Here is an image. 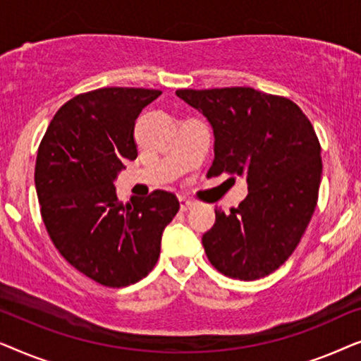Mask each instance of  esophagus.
<instances>
[{
  "mask_svg": "<svg viewBox=\"0 0 361 361\" xmlns=\"http://www.w3.org/2000/svg\"><path fill=\"white\" fill-rule=\"evenodd\" d=\"M179 202H180V210H182V212L190 210L192 207L195 205V202H194V200H189V199H180Z\"/></svg>",
  "mask_w": 361,
  "mask_h": 361,
  "instance_id": "esophagus-1",
  "label": "esophagus"
}]
</instances>
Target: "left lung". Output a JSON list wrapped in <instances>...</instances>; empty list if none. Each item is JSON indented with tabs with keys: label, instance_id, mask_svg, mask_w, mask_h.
Returning a JSON list of instances; mask_svg holds the SVG:
<instances>
[{
	"label": "left lung",
	"instance_id": "8db88e82",
	"mask_svg": "<svg viewBox=\"0 0 361 361\" xmlns=\"http://www.w3.org/2000/svg\"><path fill=\"white\" fill-rule=\"evenodd\" d=\"M214 130L209 177L246 179L248 195L202 236L207 258L228 278H264L293 255L317 205L322 159L309 118L289 98L250 87L177 90Z\"/></svg>",
	"mask_w": 361,
	"mask_h": 361
}]
</instances>
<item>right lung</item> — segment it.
I'll use <instances>...</instances> for the list:
<instances>
[{"instance_id":"add662e5","label":"right lung","mask_w":361,"mask_h":361,"mask_svg":"<svg viewBox=\"0 0 361 361\" xmlns=\"http://www.w3.org/2000/svg\"><path fill=\"white\" fill-rule=\"evenodd\" d=\"M161 95L108 87L73 97L52 118L37 149L34 182L52 243L73 268L108 288L145 278L179 200L166 190L118 200L115 180L137 156L135 121Z\"/></svg>"}]
</instances>
